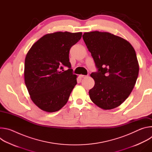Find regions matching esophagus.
I'll use <instances>...</instances> for the list:
<instances>
[{"label":"esophagus","instance_id":"1","mask_svg":"<svg viewBox=\"0 0 152 152\" xmlns=\"http://www.w3.org/2000/svg\"><path fill=\"white\" fill-rule=\"evenodd\" d=\"M79 76H80V77H81V78H83V77H86L87 76H86V75H80Z\"/></svg>","mask_w":152,"mask_h":152}]
</instances>
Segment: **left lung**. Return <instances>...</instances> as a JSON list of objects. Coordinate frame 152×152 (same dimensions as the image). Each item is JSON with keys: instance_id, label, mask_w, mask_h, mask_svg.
<instances>
[{"instance_id": "1", "label": "left lung", "mask_w": 152, "mask_h": 152, "mask_svg": "<svg viewBox=\"0 0 152 152\" xmlns=\"http://www.w3.org/2000/svg\"><path fill=\"white\" fill-rule=\"evenodd\" d=\"M82 37L97 69L90 75L95 84L90 97L103 110L114 109L135 85L139 73L136 52L127 40L109 32H85Z\"/></svg>"}]
</instances>
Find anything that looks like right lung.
<instances>
[{
	"label": "right lung",
	"mask_w": 152,
	"mask_h": 152,
	"mask_svg": "<svg viewBox=\"0 0 152 152\" xmlns=\"http://www.w3.org/2000/svg\"><path fill=\"white\" fill-rule=\"evenodd\" d=\"M82 34H48L35 42L28 51L25 61V82L31 100L41 110L56 112L67 103L77 84L69 52ZM64 66L69 69L64 71Z\"/></svg>",
	"instance_id": "1"
}]
</instances>
